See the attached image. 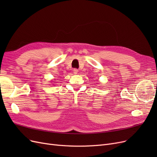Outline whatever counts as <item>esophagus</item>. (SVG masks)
<instances>
[{"instance_id": "esophagus-1", "label": "esophagus", "mask_w": 157, "mask_h": 157, "mask_svg": "<svg viewBox=\"0 0 157 157\" xmlns=\"http://www.w3.org/2000/svg\"><path fill=\"white\" fill-rule=\"evenodd\" d=\"M78 70L77 69H73V73L75 75H77L78 73Z\"/></svg>"}]
</instances>
